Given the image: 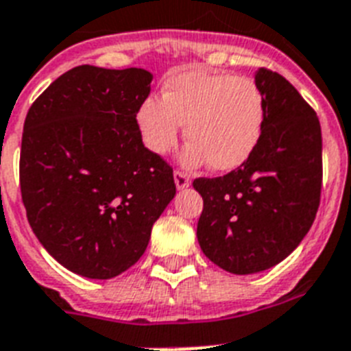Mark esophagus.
<instances>
[{
    "label": "esophagus",
    "instance_id": "obj_1",
    "mask_svg": "<svg viewBox=\"0 0 351 351\" xmlns=\"http://www.w3.org/2000/svg\"><path fill=\"white\" fill-rule=\"evenodd\" d=\"M175 184H176V189H185V187H189L191 180L189 176L182 173V171H175Z\"/></svg>",
    "mask_w": 351,
    "mask_h": 351
}]
</instances>
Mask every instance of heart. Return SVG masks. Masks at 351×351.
<instances>
[{"label":"heart","instance_id":"heart-1","mask_svg":"<svg viewBox=\"0 0 351 351\" xmlns=\"http://www.w3.org/2000/svg\"><path fill=\"white\" fill-rule=\"evenodd\" d=\"M142 144L155 155L175 146L185 124L191 141L182 153L187 166L204 162L215 171L240 167L254 153L265 126V101L250 79L205 70L169 75L162 97H147L136 110Z\"/></svg>","mask_w":351,"mask_h":351}]
</instances>
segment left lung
Listing matches in <instances>:
<instances>
[{
	"label": "left lung",
	"instance_id": "1",
	"mask_svg": "<svg viewBox=\"0 0 351 351\" xmlns=\"http://www.w3.org/2000/svg\"><path fill=\"white\" fill-rule=\"evenodd\" d=\"M265 126L249 160L229 175L196 178L204 198L198 243L230 274H256L283 261L315 220L323 138L315 111L283 75L259 68Z\"/></svg>",
	"mask_w": 351,
	"mask_h": 351
}]
</instances>
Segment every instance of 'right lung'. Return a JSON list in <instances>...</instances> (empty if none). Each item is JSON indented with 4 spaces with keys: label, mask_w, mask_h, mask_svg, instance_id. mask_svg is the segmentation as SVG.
<instances>
[{
    "label": "right lung",
    "mask_w": 351,
    "mask_h": 351,
    "mask_svg": "<svg viewBox=\"0 0 351 351\" xmlns=\"http://www.w3.org/2000/svg\"><path fill=\"white\" fill-rule=\"evenodd\" d=\"M144 68L82 66L57 77L25 119L21 196L39 243L73 274L111 279L144 254L176 195L173 169L144 147Z\"/></svg>",
    "instance_id": "add662e5"
}]
</instances>
